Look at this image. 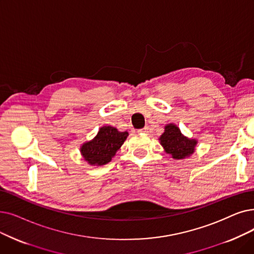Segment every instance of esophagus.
<instances>
[{"label": "esophagus", "mask_w": 254, "mask_h": 254, "mask_svg": "<svg viewBox=\"0 0 254 254\" xmlns=\"http://www.w3.org/2000/svg\"><path fill=\"white\" fill-rule=\"evenodd\" d=\"M148 130H149V127H143V128L139 129L138 131H139L140 134H146V133H148Z\"/></svg>", "instance_id": "esophagus-1"}]
</instances>
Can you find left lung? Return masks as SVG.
I'll list each match as a JSON object with an SVG mask.
<instances>
[{"instance_id": "left-lung-1", "label": "left lung", "mask_w": 254, "mask_h": 254, "mask_svg": "<svg viewBox=\"0 0 254 254\" xmlns=\"http://www.w3.org/2000/svg\"><path fill=\"white\" fill-rule=\"evenodd\" d=\"M160 144L166 153L174 160H184L194 153L197 140L186 137L174 124H168L164 127V133L159 138Z\"/></svg>"}]
</instances>
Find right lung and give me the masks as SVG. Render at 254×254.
Returning <instances> with one entry per match:
<instances>
[{
  "instance_id": "add662e5",
  "label": "right lung",
  "mask_w": 254,
  "mask_h": 254,
  "mask_svg": "<svg viewBox=\"0 0 254 254\" xmlns=\"http://www.w3.org/2000/svg\"><path fill=\"white\" fill-rule=\"evenodd\" d=\"M127 136V131H119L114 127L104 126L93 139L81 145L82 157L91 166H103L112 160Z\"/></svg>"
}]
</instances>
